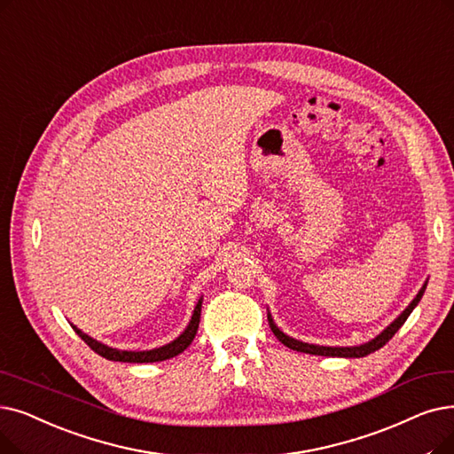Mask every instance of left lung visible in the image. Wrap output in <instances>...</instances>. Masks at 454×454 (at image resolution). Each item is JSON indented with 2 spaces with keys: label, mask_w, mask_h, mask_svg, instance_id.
I'll list each match as a JSON object with an SVG mask.
<instances>
[{
  "label": "left lung",
  "mask_w": 454,
  "mask_h": 454,
  "mask_svg": "<svg viewBox=\"0 0 454 454\" xmlns=\"http://www.w3.org/2000/svg\"><path fill=\"white\" fill-rule=\"evenodd\" d=\"M425 289H427V282L423 284V287L419 289V293L416 294V299H413L410 304H408V308L399 315V317L393 321L387 328H384L377 338L374 340H371V341H367V343H364V345H358V347H323V345H311V343H304V341H299V340H294V338H289L287 333H284L278 326L274 325V321H272V317H270V313H267V319H269V326H270V330H272V333L276 338H278L286 347H289V348H293V350H297V352H306V354H315V356H338V358H364V356H367V354H371V352H374V350H379V348H382L393 336H395L397 333V330L404 325V321L408 319V315L413 311V308H416L418 304H419V301H421V297H423V293H425Z\"/></svg>",
  "instance_id": "obj_1"
}]
</instances>
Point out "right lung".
I'll return each instance as SVG.
<instances>
[{"mask_svg": "<svg viewBox=\"0 0 454 454\" xmlns=\"http://www.w3.org/2000/svg\"><path fill=\"white\" fill-rule=\"evenodd\" d=\"M200 311H202V299L196 302L194 311H192V317H191L187 328L180 333V336L176 338L174 341H170V343H167L163 347L152 348V350H121V348H113V347H107V345H104L100 341L92 340L90 336H87V333L82 332L77 326L72 325V328L75 330L77 336H80L96 354H100V356H104L106 360H111V362H128V364H152V362H163V360L178 356L180 352H184L192 343V340L196 336V330H199V325H200Z\"/></svg>", "mask_w": 454, "mask_h": 454, "instance_id": "add662e5", "label": "right lung"}]
</instances>
